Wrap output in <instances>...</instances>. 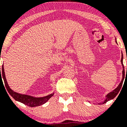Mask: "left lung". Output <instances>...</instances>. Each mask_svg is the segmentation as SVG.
Wrapping results in <instances>:
<instances>
[{
  "label": "left lung",
  "instance_id": "left-lung-1",
  "mask_svg": "<svg viewBox=\"0 0 127 127\" xmlns=\"http://www.w3.org/2000/svg\"><path fill=\"white\" fill-rule=\"evenodd\" d=\"M116 43H117L116 39ZM121 64L122 65V69L123 70H122V78L120 84H119L118 86V87H116L115 90H113V91L108 93V94H107V95L105 96L106 98H105V100H104V101L101 102V103H98L99 104H104V103H106L107 101H109V100L113 99L116 95H117V94H118L119 91H120L121 88V87L122 86V84H123L124 79V78H125V70H124V64H123V55H122V57H121ZM88 102H90V101H88Z\"/></svg>",
  "mask_w": 127,
  "mask_h": 127
}]
</instances>
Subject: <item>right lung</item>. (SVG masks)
<instances>
[{
	"instance_id": "right-lung-1",
	"label": "right lung",
	"mask_w": 127,
	"mask_h": 127,
	"mask_svg": "<svg viewBox=\"0 0 127 127\" xmlns=\"http://www.w3.org/2000/svg\"><path fill=\"white\" fill-rule=\"evenodd\" d=\"M2 72H0V81H2L3 79L4 81V83H5V85L6 87V88L8 90V92L9 94H10L12 97L14 98L16 101H18L19 102H21V103H23L25 105H27L30 107H36V106H39L42 104H45L46 102L48 101V100L52 96H53L54 94V93H52V94H49L48 95L45 96V97H33L32 95H26V94H20V93H17V92L14 91L13 90L9 87L8 82H7L6 78L5 77V71H4V68L3 65H2V70H1ZM2 75H1V74Z\"/></svg>"
}]
</instances>
